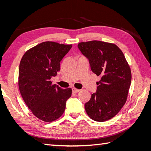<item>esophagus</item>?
Returning <instances> with one entry per match:
<instances>
[{"label": "esophagus", "mask_w": 151, "mask_h": 151, "mask_svg": "<svg viewBox=\"0 0 151 151\" xmlns=\"http://www.w3.org/2000/svg\"><path fill=\"white\" fill-rule=\"evenodd\" d=\"M80 91V89H76V88H73L72 89V92L74 93H78Z\"/></svg>", "instance_id": "34e87169"}]
</instances>
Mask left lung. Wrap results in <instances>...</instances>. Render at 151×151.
Instances as JSON below:
<instances>
[{
  "mask_svg": "<svg viewBox=\"0 0 151 151\" xmlns=\"http://www.w3.org/2000/svg\"><path fill=\"white\" fill-rule=\"evenodd\" d=\"M78 48L89 59L91 69L101 80L85 109L94 121L115 116L125 104L132 81L131 69L124 54L114 43L98 40L81 42Z\"/></svg>",
  "mask_w": 151,
  "mask_h": 151,
  "instance_id": "left-lung-1",
  "label": "left lung"
}]
</instances>
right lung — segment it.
<instances>
[{"label": "right lung", "instance_id": "add662e5", "mask_svg": "<svg viewBox=\"0 0 151 151\" xmlns=\"http://www.w3.org/2000/svg\"><path fill=\"white\" fill-rule=\"evenodd\" d=\"M72 45L45 42L29 49L19 64L18 85L21 96L33 115L45 122L64 113L72 89H62L50 81L60 69V62Z\"/></svg>", "mask_w": 151, "mask_h": 151}]
</instances>
